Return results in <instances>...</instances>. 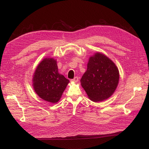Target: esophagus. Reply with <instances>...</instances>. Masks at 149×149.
I'll list each match as a JSON object with an SVG mask.
<instances>
[{
	"label": "esophagus",
	"instance_id": "34e87169",
	"mask_svg": "<svg viewBox=\"0 0 149 149\" xmlns=\"http://www.w3.org/2000/svg\"><path fill=\"white\" fill-rule=\"evenodd\" d=\"M79 81V78L78 77H75L73 79L71 80L72 82H78Z\"/></svg>",
	"mask_w": 149,
	"mask_h": 149
}]
</instances>
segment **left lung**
<instances>
[{
	"mask_svg": "<svg viewBox=\"0 0 149 149\" xmlns=\"http://www.w3.org/2000/svg\"><path fill=\"white\" fill-rule=\"evenodd\" d=\"M119 78V71L113 61L104 54L96 53L89 58L81 82L90 100L100 102L114 93Z\"/></svg>",
	"mask_w": 149,
	"mask_h": 149,
	"instance_id": "left-lung-1",
	"label": "left lung"
}]
</instances>
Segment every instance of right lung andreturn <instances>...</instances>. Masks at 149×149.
I'll return each mask as SVG.
<instances>
[{
  "instance_id": "add662e5",
  "label": "right lung",
  "mask_w": 149,
  "mask_h": 149,
  "mask_svg": "<svg viewBox=\"0 0 149 149\" xmlns=\"http://www.w3.org/2000/svg\"><path fill=\"white\" fill-rule=\"evenodd\" d=\"M34 89L43 100L51 103L58 102L69 81L58 71L56 61L46 58L38 65L33 78Z\"/></svg>"
}]
</instances>
